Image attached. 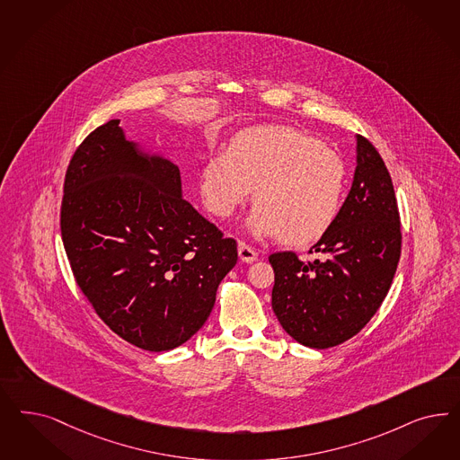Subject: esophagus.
<instances>
[{
  "label": "esophagus",
  "mask_w": 460,
  "mask_h": 460,
  "mask_svg": "<svg viewBox=\"0 0 460 460\" xmlns=\"http://www.w3.org/2000/svg\"><path fill=\"white\" fill-rule=\"evenodd\" d=\"M238 257L243 262H253V261H257V252L253 251L249 243L238 240Z\"/></svg>",
  "instance_id": "obj_1"
}]
</instances>
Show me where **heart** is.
<instances>
[{
    "mask_svg": "<svg viewBox=\"0 0 460 460\" xmlns=\"http://www.w3.org/2000/svg\"><path fill=\"white\" fill-rule=\"evenodd\" d=\"M347 171L333 148L291 127H253L235 135L226 154L208 161L201 194L208 209L230 217L252 194L249 230L281 235L289 245L323 237L341 211Z\"/></svg>",
    "mask_w": 460,
    "mask_h": 460,
    "instance_id": "heart-1",
    "label": "heart"
}]
</instances>
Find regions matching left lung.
I'll use <instances>...</instances> for the list:
<instances>
[{
    "instance_id": "obj_1",
    "label": "left lung",
    "mask_w": 460,
    "mask_h": 460,
    "mask_svg": "<svg viewBox=\"0 0 460 460\" xmlns=\"http://www.w3.org/2000/svg\"><path fill=\"white\" fill-rule=\"evenodd\" d=\"M313 251L322 259L303 262L295 252L269 255L274 269L272 310L295 341L328 349L367 325L400 262V211L391 174L362 135H357L350 193Z\"/></svg>"
}]
</instances>
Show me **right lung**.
<instances>
[{
    "label": "right lung",
    "instance_id": "1",
    "mask_svg": "<svg viewBox=\"0 0 460 460\" xmlns=\"http://www.w3.org/2000/svg\"><path fill=\"white\" fill-rule=\"evenodd\" d=\"M119 119L94 128L66 171L60 235L75 282L123 341L176 349L205 325L237 242L181 198L178 165L146 157Z\"/></svg>",
    "mask_w": 460,
    "mask_h": 460
}]
</instances>
